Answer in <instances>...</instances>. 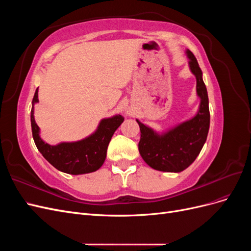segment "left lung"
Returning a JSON list of instances; mask_svg holds the SVG:
<instances>
[{
    "mask_svg": "<svg viewBox=\"0 0 251 251\" xmlns=\"http://www.w3.org/2000/svg\"><path fill=\"white\" fill-rule=\"evenodd\" d=\"M185 54L189 70L196 77L197 96L200 98L196 115L162 132H157L136 119L140 127L139 153L144 162L157 171H184L198 157L207 138L210 123L207 90L195 55L189 50L185 51Z\"/></svg>",
    "mask_w": 251,
    "mask_h": 251,
    "instance_id": "obj_1",
    "label": "left lung"
}]
</instances>
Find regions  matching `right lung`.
Instances as JSON below:
<instances>
[{"instance_id": "add662e5", "label": "right lung", "mask_w": 251, "mask_h": 251, "mask_svg": "<svg viewBox=\"0 0 251 251\" xmlns=\"http://www.w3.org/2000/svg\"><path fill=\"white\" fill-rule=\"evenodd\" d=\"M39 102V88L36 89L31 108V128L35 146L46 160L60 172L70 175H82L101 168L107 157L108 146L113 134L124 123V117L116 114L100 121L96 130L88 137L72 142H59L55 146L45 142L40 135V127L34 119V104Z\"/></svg>"}]
</instances>
